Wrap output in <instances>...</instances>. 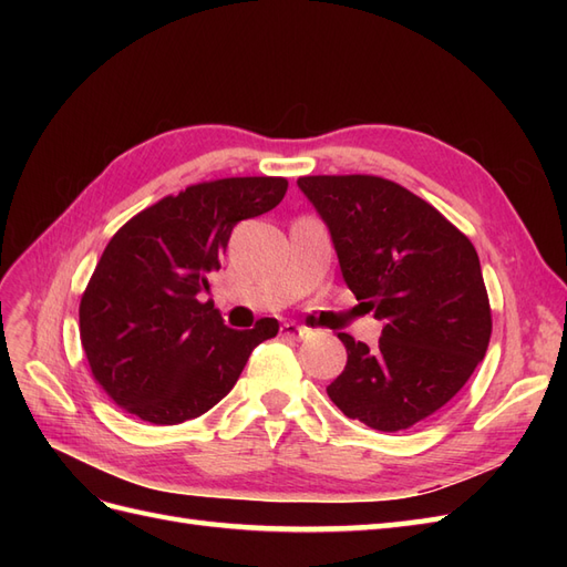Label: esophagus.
I'll return each mask as SVG.
<instances>
[{
    "label": "esophagus",
    "instance_id": "obj_1",
    "mask_svg": "<svg viewBox=\"0 0 567 567\" xmlns=\"http://www.w3.org/2000/svg\"><path fill=\"white\" fill-rule=\"evenodd\" d=\"M281 333H284L286 338H296V340H302V338L310 336V331H307L305 326H298L296 321H286V323L281 326Z\"/></svg>",
    "mask_w": 567,
    "mask_h": 567
}]
</instances>
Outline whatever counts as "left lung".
Masks as SVG:
<instances>
[{"label": "left lung", "mask_w": 567, "mask_h": 567, "mask_svg": "<svg viewBox=\"0 0 567 567\" xmlns=\"http://www.w3.org/2000/svg\"><path fill=\"white\" fill-rule=\"evenodd\" d=\"M342 279L383 321L379 346L338 333L348 364L326 388L348 419L398 433L435 414L483 362L492 312L473 244L431 203L371 175L300 177Z\"/></svg>", "instance_id": "1"}]
</instances>
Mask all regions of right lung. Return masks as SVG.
Instances as JSON below:
<instances>
[{"instance_id": "1", "label": "right lung", "mask_w": 567, "mask_h": 567, "mask_svg": "<svg viewBox=\"0 0 567 567\" xmlns=\"http://www.w3.org/2000/svg\"><path fill=\"white\" fill-rule=\"evenodd\" d=\"M284 177H229L184 188L111 238L80 300V340L96 383L130 414L175 425L213 409L277 319L236 331L221 321L210 274L231 229L286 196Z\"/></svg>"}]
</instances>
